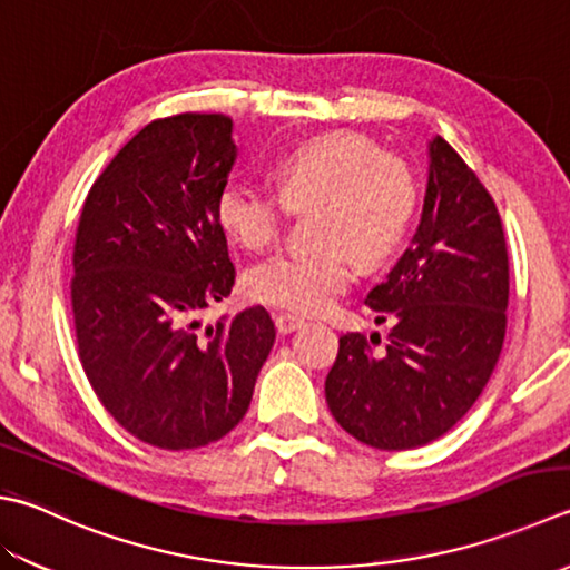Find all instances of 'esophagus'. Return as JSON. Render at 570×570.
<instances>
[{
	"mask_svg": "<svg viewBox=\"0 0 570 570\" xmlns=\"http://www.w3.org/2000/svg\"><path fill=\"white\" fill-rule=\"evenodd\" d=\"M305 320L297 317V315H289V313H281L275 315V327L281 335H289V332H295L297 327H303Z\"/></svg>",
	"mask_w": 570,
	"mask_h": 570,
	"instance_id": "34e87169",
	"label": "esophagus"
}]
</instances>
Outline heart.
Segmentation results:
<instances>
[{
	"instance_id": "b5f03b06",
	"label": "heart",
	"mask_w": 570,
	"mask_h": 570,
	"mask_svg": "<svg viewBox=\"0 0 570 570\" xmlns=\"http://www.w3.org/2000/svg\"><path fill=\"white\" fill-rule=\"evenodd\" d=\"M275 193L233 178L218 193L216 218L228 238L248 250L277 240L287 210L317 206L313 235L320 248L287 250L253 265L245 289L257 303L322 313L352 283V261L380 265L410 230L416 180L410 166L384 156L362 134H325L295 146L275 164Z\"/></svg>"
}]
</instances>
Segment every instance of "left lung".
Returning <instances> with one entry per match:
<instances>
[{"label":"left lung","instance_id":"8db88e82","mask_svg":"<svg viewBox=\"0 0 570 570\" xmlns=\"http://www.w3.org/2000/svg\"><path fill=\"white\" fill-rule=\"evenodd\" d=\"M364 305L392 330L380 352L360 332L340 337L325 380L332 416L357 442L384 452L434 442L484 392L503 347L509 305V253L497 203L442 136L429 141L424 208L412 245Z\"/></svg>","mask_w":570,"mask_h":570}]
</instances>
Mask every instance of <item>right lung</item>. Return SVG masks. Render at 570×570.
Returning <instances> with one entry per match:
<instances>
[{
  "mask_svg": "<svg viewBox=\"0 0 570 570\" xmlns=\"http://www.w3.org/2000/svg\"><path fill=\"white\" fill-rule=\"evenodd\" d=\"M235 156L228 116L151 121L94 180L73 243L86 380L128 434L170 452L218 442L240 422L275 342L261 305L200 320L235 285L216 218Z\"/></svg>",
  "mask_w": 570,
  "mask_h": 570,
  "instance_id": "1",
  "label": "right lung"
}]
</instances>
